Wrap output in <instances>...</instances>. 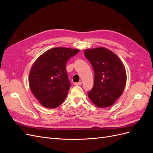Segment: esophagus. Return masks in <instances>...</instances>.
<instances>
[{"instance_id":"esophagus-1","label":"esophagus","mask_w":153,"mask_h":153,"mask_svg":"<svg viewBox=\"0 0 153 153\" xmlns=\"http://www.w3.org/2000/svg\"><path fill=\"white\" fill-rule=\"evenodd\" d=\"M74 85H76V86L80 85H82V82H78V83H75V84H74Z\"/></svg>"}]
</instances>
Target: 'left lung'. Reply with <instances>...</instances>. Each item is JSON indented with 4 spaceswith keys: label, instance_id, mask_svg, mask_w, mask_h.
I'll return each instance as SVG.
<instances>
[{
    "label": "left lung",
    "instance_id": "left-lung-1",
    "mask_svg": "<svg viewBox=\"0 0 153 153\" xmlns=\"http://www.w3.org/2000/svg\"><path fill=\"white\" fill-rule=\"evenodd\" d=\"M84 55L93 68L94 85L88 96L96 106H112L121 96L126 85V73L120 59L103 47L85 50Z\"/></svg>",
    "mask_w": 153,
    "mask_h": 153
}]
</instances>
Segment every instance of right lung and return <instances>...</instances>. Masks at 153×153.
Segmentation results:
<instances>
[{"label":"right lung","mask_w":153,"mask_h":153,"mask_svg":"<svg viewBox=\"0 0 153 153\" xmlns=\"http://www.w3.org/2000/svg\"><path fill=\"white\" fill-rule=\"evenodd\" d=\"M78 52V49L53 48L41 55L32 65L30 89L44 107L57 108L65 100L71 85L66 64Z\"/></svg>","instance_id":"obj_1"}]
</instances>
